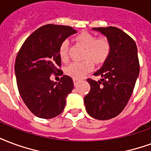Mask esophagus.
Here are the masks:
<instances>
[{
	"label": "esophagus",
	"mask_w": 151,
	"mask_h": 151,
	"mask_svg": "<svg viewBox=\"0 0 151 151\" xmlns=\"http://www.w3.org/2000/svg\"><path fill=\"white\" fill-rule=\"evenodd\" d=\"M78 80H77V79H73V83H74V86H77V85L78 84Z\"/></svg>",
	"instance_id": "1"
}]
</instances>
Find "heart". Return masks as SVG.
<instances>
[{"instance_id": "heart-1", "label": "heart", "mask_w": 151, "mask_h": 151, "mask_svg": "<svg viewBox=\"0 0 151 151\" xmlns=\"http://www.w3.org/2000/svg\"><path fill=\"white\" fill-rule=\"evenodd\" d=\"M76 40L79 44L86 48L83 58L81 62H73L66 67L67 75L74 79H81L93 68V62L96 65L104 63L110 53V44L106 39L97 38L89 33H81L77 36ZM59 56L63 62L69 61V44L64 41L59 49Z\"/></svg>"}]
</instances>
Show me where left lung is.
Instances as JSON below:
<instances>
[{
  "instance_id": "8db88e82",
  "label": "left lung",
  "mask_w": 151,
  "mask_h": 151,
  "mask_svg": "<svg viewBox=\"0 0 151 151\" xmlns=\"http://www.w3.org/2000/svg\"><path fill=\"white\" fill-rule=\"evenodd\" d=\"M93 30L106 37L110 53L101 69L93 73L101 80L87 79L90 90L84 102L92 118L108 120L118 116L131 97L140 69L138 49L135 41L120 29L109 26Z\"/></svg>"
}]
</instances>
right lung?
<instances>
[{"label":"right lung","instance_id":"right-lung-1","mask_svg":"<svg viewBox=\"0 0 151 151\" xmlns=\"http://www.w3.org/2000/svg\"><path fill=\"white\" fill-rule=\"evenodd\" d=\"M77 33L70 26L49 24L34 31L22 45L15 61L19 93L34 115L53 118L59 115L73 89L72 78L63 75L59 82L50 80L61 72L59 49L63 41ZM62 72L60 75H62Z\"/></svg>","mask_w":151,"mask_h":151}]
</instances>
